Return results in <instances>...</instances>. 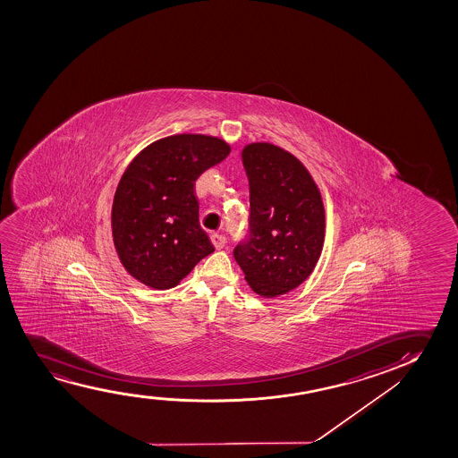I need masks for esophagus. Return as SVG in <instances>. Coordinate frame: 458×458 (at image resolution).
<instances>
[{"label":"esophagus","mask_w":458,"mask_h":458,"mask_svg":"<svg viewBox=\"0 0 458 458\" xmlns=\"http://www.w3.org/2000/svg\"><path fill=\"white\" fill-rule=\"evenodd\" d=\"M211 242H213L214 247H216V250H220V249L225 247L226 238L224 234L213 233V234H211Z\"/></svg>","instance_id":"1"}]
</instances>
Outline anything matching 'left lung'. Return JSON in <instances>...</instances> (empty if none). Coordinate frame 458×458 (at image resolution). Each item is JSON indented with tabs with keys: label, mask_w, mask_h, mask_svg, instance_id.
Masks as SVG:
<instances>
[{
	"label": "left lung",
	"mask_w": 458,
	"mask_h": 458,
	"mask_svg": "<svg viewBox=\"0 0 458 458\" xmlns=\"http://www.w3.org/2000/svg\"><path fill=\"white\" fill-rule=\"evenodd\" d=\"M250 186V239L233 255L261 297L301 286L319 261L326 209L313 175L291 151L270 142L242 148Z\"/></svg>",
	"instance_id": "obj_1"
}]
</instances>
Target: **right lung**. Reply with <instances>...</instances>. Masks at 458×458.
<instances>
[{
	"instance_id": "obj_1",
	"label": "right lung",
	"mask_w": 458,
	"mask_h": 458,
	"mask_svg": "<svg viewBox=\"0 0 458 458\" xmlns=\"http://www.w3.org/2000/svg\"><path fill=\"white\" fill-rule=\"evenodd\" d=\"M232 151L224 139L182 132L139 151L120 178L111 230L120 263L148 288L176 286L214 251L199 222L195 180Z\"/></svg>"
}]
</instances>
